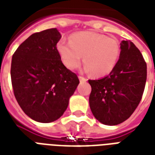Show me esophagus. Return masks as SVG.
Instances as JSON below:
<instances>
[{
	"label": "esophagus",
	"instance_id": "34e87169",
	"mask_svg": "<svg viewBox=\"0 0 155 155\" xmlns=\"http://www.w3.org/2000/svg\"><path fill=\"white\" fill-rule=\"evenodd\" d=\"M79 80H80V82H86V81H87V79L84 77H83L81 75H79Z\"/></svg>",
	"mask_w": 155,
	"mask_h": 155
}]
</instances>
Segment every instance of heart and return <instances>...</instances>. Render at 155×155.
I'll return each mask as SVG.
<instances>
[{
	"label": "heart",
	"instance_id": "heart-1",
	"mask_svg": "<svg viewBox=\"0 0 155 155\" xmlns=\"http://www.w3.org/2000/svg\"><path fill=\"white\" fill-rule=\"evenodd\" d=\"M70 42L63 40L57 44V51L68 68L73 70L81 63L84 70L95 76H104L115 68L120 56V45L116 38L92 32L82 31L70 36Z\"/></svg>",
	"mask_w": 155,
	"mask_h": 155
}]
</instances>
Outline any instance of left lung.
Masks as SVG:
<instances>
[{"mask_svg":"<svg viewBox=\"0 0 155 155\" xmlns=\"http://www.w3.org/2000/svg\"><path fill=\"white\" fill-rule=\"evenodd\" d=\"M147 75L142 53L131 41H122L119 59L109 75L88 80L92 87L89 105L95 117L107 125L127 120L142 100Z\"/></svg>","mask_w":155,"mask_h":155,"instance_id":"1","label":"left lung"}]
</instances>
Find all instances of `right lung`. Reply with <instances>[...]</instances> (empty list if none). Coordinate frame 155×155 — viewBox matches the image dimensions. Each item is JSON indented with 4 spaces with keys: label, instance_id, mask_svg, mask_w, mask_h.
<instances>
[{
    "label": "right lung",
    "instance_id": "1",
    "mask_svg": "<svg viewBox=\"0 0 155 155\" xmlns=\"http://www.w3.org/2000/svg\"><path fill=\"white\" fill-rule=\"evenodd\" d=\"M61 35L56 28L33 34L16 50L11 63L15 98L23 112L42 123L65 112L79 79L66 68L57 51Z\"/></svg>",
    "mask_w": 155,
    "mask_h": 155
}]
</instances>
